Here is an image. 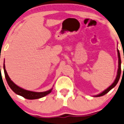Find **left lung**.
Wrapping results in <instances>:
<instances>
[{
	"label": "left lung",
	"mask_w": 124,
	"mask_h": 124,
	"mask_svg": "<svg viewBox=\"0 0 124 124\" xmlns=\"http://www.w3.org/2000/svg\"><path fill=\"white\" fill-rule=\"evenodd\" d=\"M118 51V72H117V76L116 77L115 80L114 81V82L113 83V84H112L110 87H108L106 90H105V91L97 95L95 97H100V96H102L103 95L106 94V93H108L109 91L111 89H112L117 84V83H118V81H119V78H120V76H121V56H120V53H119V50H117Z\"/></svg>",
	"instance_id": "obj_1"
}]
</instances>
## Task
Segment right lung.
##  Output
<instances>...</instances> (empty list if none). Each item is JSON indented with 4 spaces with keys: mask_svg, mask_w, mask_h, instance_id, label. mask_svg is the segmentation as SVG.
Masks as SVG:
<instances>
[{
    "mask_svg": "<svg viewBox=\"0 0 124 124\" xmlns=\"http://www.w3.org/2000/svg\"><path fill=\"white\" fill-rule=\"evenodd\" d=\"M3 69H4V72H5V78H6V81H7L8 84L10 88H11L12 90L17 94L19 96H23L24 98L27 99L32 100V99H40L41 97H44V96H46L48 94L51 93L52 89L46 91V92H31V91L26 90L23 89V88H21V87H18L16 85L15 83L11 79H10L8 75L7 72H6V70H5V63L3 64Z\"/></svg>",
    "mask_w": 124,
    "mask_h": 124,
    "instance_id": "add662e5",
    "label": "right lung"
}]
</instances>
